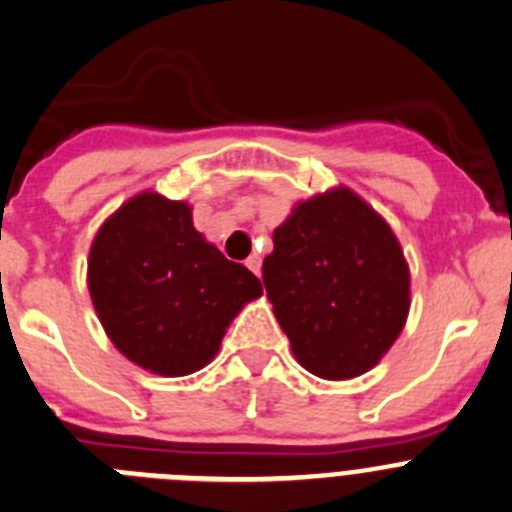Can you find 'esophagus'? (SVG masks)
Returning <instances> with one entry per match:
<instances>
[{
	"label": "esophagus",
	"mask_w": 512,
	"mask_h": 512,
	"mask_svg": "<svg viewBox=\"0 0 512 512\" xmlns=\"http://www.w3.org/2000/svg\"><path fill=\"white\" fill-rule=\"evenodd\" d=\"M246 266L253 271V274L259 276L261 274V256H259V253H251V256L246 259Z\"/></svg>",
	"instance_id": "obj_1"
}]
</instances>
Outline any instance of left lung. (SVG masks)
<instances>
[{"label":"left lung","instance_id":"left-lung-1","mask_svg":"<svg viewBox=\"0 0 512 512\" xmlns=\"http://www.w3.org/2000/svg\"><path fill=\"white\" fill-rule=\"evenodd\" d=\"M266 297L302 368L363 375L409 317V264L391 225L348 187L314 195L274 231Z\"/></svg>","mask_w":512,"mask_h":512}]
</instances>
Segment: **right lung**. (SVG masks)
Instances as JSON below:
<instances>
[{
  "mask_svg": "<svg viewBox=\"0 0 512 512\" xmlns=\"http://www.w3.org/2000/svg\"><path fill=\"white\" fill-rule=\"evenodd\" d=\"M88 292L131 363L190 375L215 358L233 317L264 289L195 231L190 205L139 192L98 228Z\"/></svg>",
  "mask_w": 512,
  "mask_h": 512,
  "instance_id": "add662e5",
  "label": "right lung"
}]
</instances>
